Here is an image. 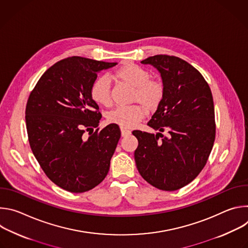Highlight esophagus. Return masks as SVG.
I'll return each mask as SVG.
<instances>
[{
    "label": "esophagus",
    "instance_id": "1",
    "mask_svg": "<svg viewBox=\"0 0 248 248\" xmlns=\"http://www.w3.org/2000/svg\"><path fill=\"white\" fill-rule=\"evenodd\" d=\"M121 132H122V136L123 137H125L127 135H129L131 133V131L127 128H124V127H121Z\"/></svg>",
    "mask_w": 248,
    "mask_h": 248
}]
</instances>
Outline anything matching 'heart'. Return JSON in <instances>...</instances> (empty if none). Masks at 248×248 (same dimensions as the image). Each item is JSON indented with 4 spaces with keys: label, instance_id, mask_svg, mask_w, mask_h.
<instances>
[{
    "label": "heart",
    "instance_id": "1",
    "mask_svg": "<svg viewBox=\"0 0 248 248\" xmlns=\"http://www.w3.org/2000/svg\"><path fill=\"white\" fill-rule=\"evenodd\" d=\"M113 78L132 88L131 101L142 105L118 107L108 114V121L122 127L135 125L147 113L155 112L164 97V85L160 80L150 79L148 70L135 63L127 62L120 66ZM91 97L99 105L108 107L112 102L111 81L107 77L97 78L91 86Z\"/></svg>",
    "mask_w": 248,
    "mask_h": 248
}]
</instances>
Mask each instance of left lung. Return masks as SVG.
Masks as SVG:
<instances>
[{"instance_id":"obj_1","label":"left lung","mask_w":248,"mask_h":248,"mask_svg":"<svg viewBox=\"0 0 248 248\" xmlns=\"http://www.w3.org/2000/svg\"><path fill=\"white\" fill-rule=\"evenodd\" d=\"M161 75L164 97L148 125L157 134L133 130L138 140L134 160L141 176L166 191L191 183L207 163L216 125L213 96L198 70L174 56L156 55L141 61ZM167 131L166 136L160 132Z\"/></svg>"}]
</instances>
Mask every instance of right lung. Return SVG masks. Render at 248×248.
Instances as JSON below:
<instances>
[{
	"label": "right lung",
	"instance_id": "add662e5",
	"mask_svg": "<svg viewBox=\"0 0 248 248\" xmlns=\"http://www.w3.org/2000/svg\"><path fill=\"white\" fill-rule=\"evenodd\" d=\"M117 62L81 57L48 68L29 95L25 122L31 150L48 178L74 193L88 191L107 175L121 137L118 124L97 128L102 118L91 86L103 69Z\"/></svg>",
	"mask_w": 248,
	"mask_h": 248
}]
</instances>
